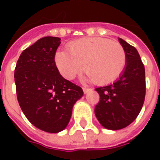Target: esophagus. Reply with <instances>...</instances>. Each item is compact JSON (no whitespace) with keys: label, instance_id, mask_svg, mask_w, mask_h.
<instances>
[{"label":"esophagus","instance_id":"1","mask_svg":"<svg viewBox=\"0 0 160 160\" xmlns=\"http://www.w3.org/2000/svg\"><path fill=\"white\" fill-rule=\"evenodd\" d=\"M91 89L90 88H83V92H84V93L85 94H87L88 92H90Z\"/></svg>","mask_w":160,"mask_h":160}]
</instances>
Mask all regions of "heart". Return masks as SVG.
Masks as SVG:
<instances>
[{
  "label": "heart",
  "mask_w": 160,
  "mask_h": 160,
  "mask_svg": "<svg viewBox=\"0 0 160 160\" xmlns=\"http://www.w3.org/2000/svg\"><path fill=\"white\" fill-rule=\"evenodd\" d=\"M68 51L58 50L55 61L61 74L73 80L84 69L88 80L99 85L117 80L126 66V53L120 43L104 38H86L71 42Z\"/></svg>",
  "instance_id": "obj_1"
}]
</instances>
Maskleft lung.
I'll list each match as a JSON object with an SVG mask.
<instances>
[{"mask_svg": "<svg viewBox=\"0 0 160 160\" xmlns=\"http://www.w3.org/2000/svg\"><path fill=\"white\" fill-rule=\"evenodd\" d=\"M119 42L126 53V66L118 80L95 90L100 96L95 116L105 128L118 130L137 118L145 100V68L137 49L122 38Z\"/></svg>", "mask_w": 160, "mask_h": 160, "instance_id": "1", "label": "left lung"}]
</instances>
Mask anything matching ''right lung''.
Listing matches in <instances>:
<instances>
[{
    "instance_id": "add662e5",
    "label": "right lung",
    "mask_w": 160,
    "mask_h": 160,
    "mask_svg": "<svg viewBox=\"0 0 160 160\" xmlns=\"http://www.w3.org/2000/svg\"><path fill=\"white\" fill-rule=\"evenodd\" d=\"M61 38L44 37L26 49L14 71L17 98L30 122L48 133H59L69 122L81 87L64 79L55 55Z\"/></svg>"
}]
</instances>
